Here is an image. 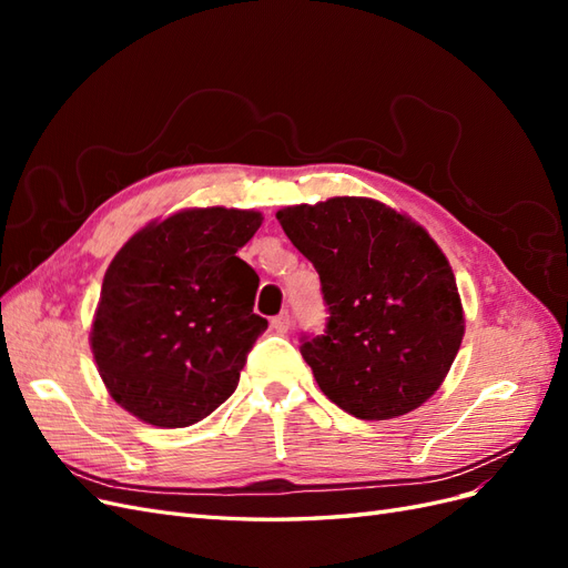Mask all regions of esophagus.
<instances>
[{"label": "esophagus", "instance_id": "obj_1", "mask_svg": "<svg viewBox=\"0 0 568 568\" xmlns=\"http://www.w3.org/2000/svg\"><path fill=\"white\" fill-rule=\"evenodd\" d=\"M272 329L277 334H286L291 329V315L288 313H280L277 317H272Z\"/></svg>", "mask_w": 568, "mask_h": 568}]
</instances>
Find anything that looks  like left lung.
<instances>
[{"mask_svg": "<svg viewBox=\"0 0 568 568\" xmlns=\"http://www.w3.org/2000/svg\"><path fill=\"white\" fill-rule=\"evenodd\" d=\"M320 274L326 329L301 355L322 393L357 419H393L440 388L464 336L455 274L424 227L374 199L277 213Z\"/></svg>", "mask_w": 568, "mask_h": 568, "instance_id": "left-lung-1", "label": "left lung"}]
</instances>
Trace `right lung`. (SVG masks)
Returning <instances> with one entry per match:
<instances>
[{
	"instance_id": "obj_1",
	"label": "right lung",
	"mask_w": 568,
	"mask_h": 568,
	"mask_svg": "<svg viewBox=\"0 0 568 568\" xmlns=\"http://www.w3.org/2000/svg\"><path fill=\"white\" fill-rule=\"evenodd\" d=\"M263 215L192 209L151 222L118 251L101 284L92 353L111 398L151 426L182 428L234 393L267 320L257 274L236 251Z\"/></svg>"
}]
</instances>
